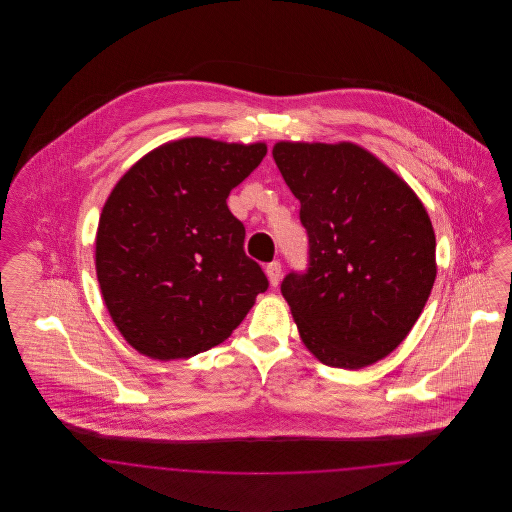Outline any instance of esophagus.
<instances>
[{
	"label": "esophagus",
	"instance_id": "obj_1",
	"mask_svg": "<svg viewBox=\"0 0 512 512\" xmlns=\"http://www.w3.org/2000/svg\"><path fill=\"white\" fill-rule=\"evenodd\" d=\"M265 272H267L268 282H270V286H278L280 284V276H282V265L278 263V261H272V263H268L267 268H265Z\"/></svg>",
	"mask_w": 512,
	"mask_h": 512
}]
</instances>
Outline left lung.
Returning <instances> with one entry per match:
<instances>
[{
	"label": "left lung",
	"mask_w": 512,
	"mask_h": 512,
	"mask_svg": "<svg viewBox=\"0 0 512 512\" xmlns=\"http://www.w3.org/2000/svg\"><path fill=\"white\" fill-rule=\"evenodd\" d=\"M299 199L307 268L282 280L299 336L324 365L357 370L407 338L436 280V236L413 190L353 144L272 149Z\"/></svg>",
	"instance_id": "left-lung-1"
}]
</instances>
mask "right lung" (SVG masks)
<instances>
[{
    "instance_id": "right-lung-1",
    "label": "right lung",
    "mask_w": 512,
    "mask_h": 512,
    "mask_svg": "<svg viewBox=\"0 0 512 512\" xmlns=\"http://www.w3.org/2000/svg\"><path fill=\"white\" fill-rule=\"evenodd\" d=\"M265 144L186 138L151 151L109 195L96 270L124 340L151 359H188L226 340L268 280L245 255L226 199Z\"/></svg>"
}]
</instances>
